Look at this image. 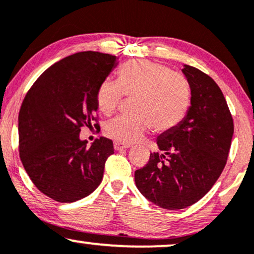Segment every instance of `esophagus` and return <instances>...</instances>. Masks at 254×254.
<instances>
[{"mask_svg": "<svg viewBox=\"0 0 254 254\" xmlns=\"http://www.w3.org/2000/svg\"><path fill=\"white\" fill-rule=\"evenodd\" d=\"M130 145H127V144H123V143H118V141H115L114 143V148L116 151H122V150H125V148H129Z\"/></svg>", "mask_w": 254, "mask_h": 254, "instance_id": "esophagus-1", "label": "esophagus"}]
</instances>
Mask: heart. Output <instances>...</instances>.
<instances>
[{
	"label": "heart",
	"mask_w": 254,
	"mask_h": 254,
	"mask_svg": "<svg viewBox=\"0 0 254 254\" xmlns=\"http://www.w3.org/2000/svg\"><path fill=\"white\" fill-rule=\"evenodd\" d=\"M124 95L134 99L131 116L108 122L104 132L123 144L140 140L152 127L155 132L174 130L187 116L191 90L187 79L161 64L136 60L127 64L120 80L106 79L96 93L101 113L110 116L121 106Z\"/></svg>",
	"instance_id": "1"
}]
</instances>
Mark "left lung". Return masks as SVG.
<instances>
[{
    "instance_id": "1",
    "label": "left lung",
    "mask_w": 254,
    "mask_h": 254,
    "mask_svg": "<svg viewBox=\"0 0 254 254\" xmlns=\"http://www.w3.org/2000/svg\"><path fill=\"white\" fill-rule=\"evenodd\" d=\"M191 102L179 127L158 137L162 153H151L134 182L143 196L167 210L187 208L210 190L224 170L233 121L217 83L195 67L184 65Z\"/></svg>"
}]
</instances>
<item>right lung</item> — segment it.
<instances>
[{"label": "right lung", "mask_w": 254, "mask_h": 254, "mask_svg": "<svg viewBox=\"0 0 254 254\" xmlns=\"http://www.w3.org/2000/svg\"><path fill=\"white\" fill-rule=\"evenodd\" d=\"M117 64L106 53L72 54L47 68L25 95L18 115L19 155L33 185L54 201L81 200L102 181L113 141L101 137L88 147L80 131L96 120L97 89Z\"/></svg>", "instance_id": "obj_1"}]
</instances>
